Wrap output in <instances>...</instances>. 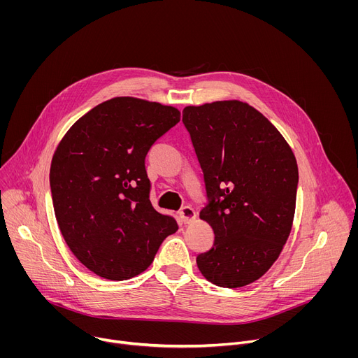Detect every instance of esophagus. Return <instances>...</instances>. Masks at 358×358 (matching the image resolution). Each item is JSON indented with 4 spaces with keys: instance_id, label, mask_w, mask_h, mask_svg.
Segmentation results:
<instances>
[{
    "instance_id": "obj_1",
    "label": "esophagus",
    "mask_w": 358,
    "mask_h": 358,
    "mask_svg": "<svg viewBox=\"0 0 358 358\" xmlns=\"http://www.w3.org/2000/svg\"><path fill=\"white\" fill-rule=\"evenodd\" d=\"M178 215H180V218H181V221H182L184 224H191V222L196 218L195 210H194L192 207H189V206L182 207L181 211L178 213Z\"/></svg>"
}]
</instances>
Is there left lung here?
I'll return each instance as SVG.
<instances>
[{"mask_svg":"<svg viewBox=\"0 0 358 358\" xmlns=\"http://www.w3.org/2000/svg\"><path fill=\"white\" fill-rule=\"evenodd\" d=\"M182 123L203 173L199 213L215 234L196 265L208 282L242 287L264 276L286 243L299 182L293 151L278 129L239 100L188 106Z\"/></svg>","mask_w":358,"mask_h":358,"instance_id":"obj_1","label":"left lung"}]
</instances>
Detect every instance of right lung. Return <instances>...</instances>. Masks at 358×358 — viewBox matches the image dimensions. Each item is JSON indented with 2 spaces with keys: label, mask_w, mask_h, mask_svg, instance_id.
<instances>
[{
  "label": "right lung",
  "mask_w": 358,
  "mask_h": 358,
  "mask_svg": "<svg viewBox=\"0 0 358 358\" xmlns=\"http://www.w3.org/2000/svg\"><path fill=\"white\" fill-rule=\"evenodd\" d=\"M178 122L176 108L115 97L82 116L59 143L49 173L55 217L69 249L93 273L137 276L177 231L171 215L151 206L145 156Z\"/></svg>",
  "instance_id": "add662e5"
}]
</instances>
